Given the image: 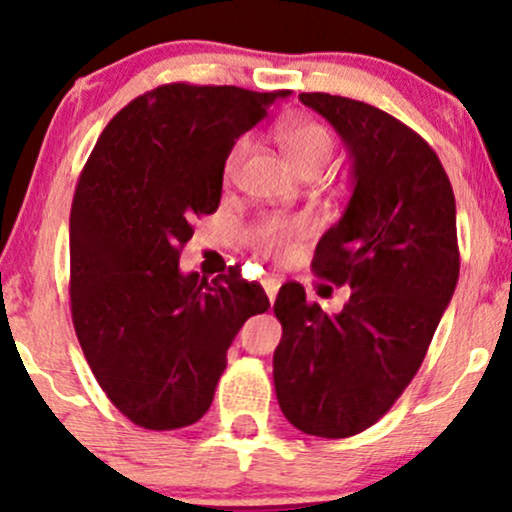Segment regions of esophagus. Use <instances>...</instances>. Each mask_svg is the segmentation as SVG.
<instances>
[{"mask_svg": "<svg viewBox=\"0 0 512 512\" xmlns=\"http://www.w3.org/2000/svg\"><path fill=\"white\" fill-rule=\"evenodd\" d=\"M262 287H265L267 299H270V302H275L277 292H280V280H277V277H265V280H262Z\"/></svg>", "mask_w": 512, "mask_h": 512, "instance_id": "obj_1", "label": "esophagus"}]
</instances>
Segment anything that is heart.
I'll list each match as a JSON object with an SVG mask.
<instances>
[{
  "instance_id": "heart-1",
  "label": "heart",
  "mask_w": 512,
  "mask_h": 512,
  "mask_svg": "<svg viewBox=\"0 0 512 512\" xmlns=\"http://www.w3.org/2000/svg\"><path fill=\"white\" fill-rule=\"evenodd\" d=\"M282 146H285L287 158L292 160L294 168L299 173L304 170H322L324 165H329V160L334 158V143L332 131L327 126L317 121H294L282 131ZM247 138H242L235 148L230 151V156L225 160V178H232L240 168L242 158H245ZM307 235V225L299 223V220H265L250 232V242L255 245L257 252L270 257L285 255L287 247L294 240Z\"/></svg>"
}]
</instances>
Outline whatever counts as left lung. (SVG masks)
<instances>
[{"label": "left lung", "mask_w": 512, "mask_h": 512, "mask_svg": "<svg viewBox=\"0 0 512 512\" xmlns=\"http://www.w3.org/2000/svg\"><path fill=\"white\" fill-rule=\"evenodd\" d=\"M352 158V198L322 235L312 267L352 297L339 314L282 285L275 314V391L299 431L347 438L374 426L428 352L461 270L456 198L433 148L364 101L299 94Z\"/></svg>", "instance_id": "1"}]
</instances>
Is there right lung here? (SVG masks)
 <instances>
[{"label":"right lung","instance_id":"1","mask_svg":"<svg viewBox=\"0 0 512 512\" xmlns=\"http://www.w3.org/2000/svg\"><path fill=\"white\" fill-rule=\"evenodd\" d=\"M287 96L158 86L113 116L81 170L71 317L96 381L136 426L173 431L203 418L232 339L270 307L235 267L208 282L178 260L190 223L218 210L235 141Z\"/></svg>","mask_w":512,"mask_h":512}]
</instances>
